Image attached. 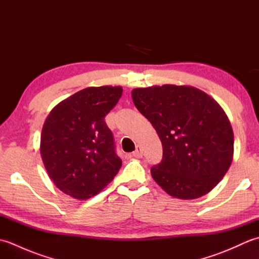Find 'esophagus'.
Here are the masks:
<instances>
[{"mask_svg":"<svg viewBox=\"0 0 259 259\" xmlns=\"http://www.w3.org/2000/svg\"><path fill=\"white\" fill-rule=\"evenodd\" d=\"M133 156L136 158H141L142 156H144V153H142V149L139 146L136 147V150L133 152Z\"/></svg>","mask_w":259,"mask_h":259,"instance_id":"obj_1","label":"esophagus"}]
</instances>
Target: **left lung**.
I'll return each instance as SVG.
<instances>
[{"instance_id": "left-lung-1", "label": "left lung", "mask_w": 259, "mask_h": 259, "mask_svg": "<svg viewBox=\"0 0 259 259\" xmlns=\"http://www.w3.org/2000/svg\"><path fill=\"white\" fill-rule=\"evenodd\" d=\"M131 96L162 144V160L150 170L156 183L179 199L208 194L233 160L234 133L222 107L187 85L138 88Z\"/></svg>"}]
</instances>
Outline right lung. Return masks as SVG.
Wrapping results in <instances>:
<instances>
[{"label": "right lung", "mask_w": 259, "mask_h": 259, "mask_svg": "<svg viewBox=\"0 0 259 259\" xmlns=\"http://www.w3.org/2000/svg\"><path fill=\"white\" fill-rule=\"evenodd\" d=\"M121 95V87H90L60 102L49 114L41 156L51 180L64 194L88 199L118 174L122 161L104 118Z\"/></svg>", "instance_id": "1"}]
</instances>
